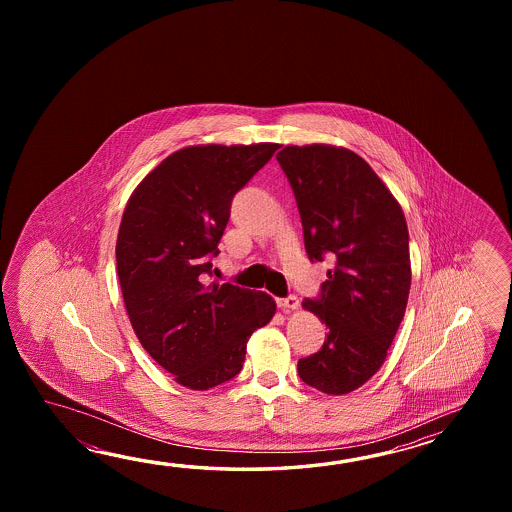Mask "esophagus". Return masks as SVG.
Listing matches in <instances>:
<instances>
[{
	"label": "esophagus",
	"instance_id": "34e87169",
	"mask_svg": "<svg viewBox=\"0 0 512 512\" xmlns=\"http://www.w3.org/2000/svg\"><path fill=\"white\" fill-rule=\"evenodd\" d=\"M278 305H280L282 309H291V311H294V309L300 307V300H298L296 296H287V298H280Z\"/></svg>",
	"mask_w": 512,
	"mask_h": 512
}]
</instances>
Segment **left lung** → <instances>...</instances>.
<instances>
[{
	"label": "left lung",
	"mask_w": 512,
	"mask_h": 512,
	"mask_svg": "<svg viewBox=\"0 0 512 512\" xmlns=\"http://www.w3.org/2000/svg\"><path fill=\"white\" fill-rule=\"evenodd\" d=\"M276 159L293 186L309 260H333L320 298L302 302L326 324L327 340L298 360V375L327 395H346L381 370L406 311L412 267L403 208L348 148L285 146Z\"/></svg>",
	"instance_id": "8db88e82"
}]
</instances>
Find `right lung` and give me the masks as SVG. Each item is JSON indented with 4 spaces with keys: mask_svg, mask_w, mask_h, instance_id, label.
Returning <instances> with one entry per match:
<instances>
[{
    "mask_svg": "<svg viewBox=\"0 0 512 512\" xmlns=\"http://www.w3.org/2000/svg\"><path fill=\"white\" fill-rule=\"evenodd\" d=\"M280 144H197L168 155L133 190L120 221L117 274L131 327L161 368L210 390L243 368L272 296L210 282L234 194Z\"/></svg>",
    "mask_w": 512,
    "mask_h": 512,
    "instance_id": "right-lung-1",
    "label": "right lung"
}]
</instances>
